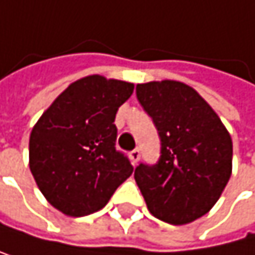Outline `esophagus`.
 <instances>
[{"label": "esophagus", "instance_id": "1", "mask_svg": "<svg viewBox=\"0 0 255 255\" xmlns=\"http://www.w3.org/2000/svg\"><path fill=\"white\" fill-rule=\"evenodd\" d=\"M129 158L132 161V164H137V161L140 160V149H133L129 152Z\"/></svg>", "mask_w": 255, "mask_h": 255}]
</instances>
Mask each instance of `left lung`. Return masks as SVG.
<instances>
[{
    "mask_svg": "<svg viewBox=\"0 0 255 255\" xmlns=\"http://www.w3.org/2000/svg\"><path fill=\"white\" fill-rule=\"evenodd\" d=\"M137 98L158 130L155 164L140 163L135 181L154 217L186 225L217 203L233 172V140L219 115L191 86L137 84Z\"/></svg>",
    "mask_w": 255,
    "mask_h": 255,
    "instance_id": "1",
    "label": "left lung"
}]
</instances>
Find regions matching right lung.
Returning a JSON list of instances; mask_svg holds the SVG:
<instances>
[{"label":"right lung","instance_id":"obj_1","mask_svg":"<svg viewBox=\"0 0 255 255\" xmlns=\"http://www.w3.org/2000/svg\"><path fill=\"white\" fill-rule=\"evenodd\" d=\"M133 84L89 75L70 84L39 117L29 140V166L46 200L70 217L105 208L130 177L115 149L117 111Z\"/></svg>","mask_w":255,"mask_h":255}]
</instances>
